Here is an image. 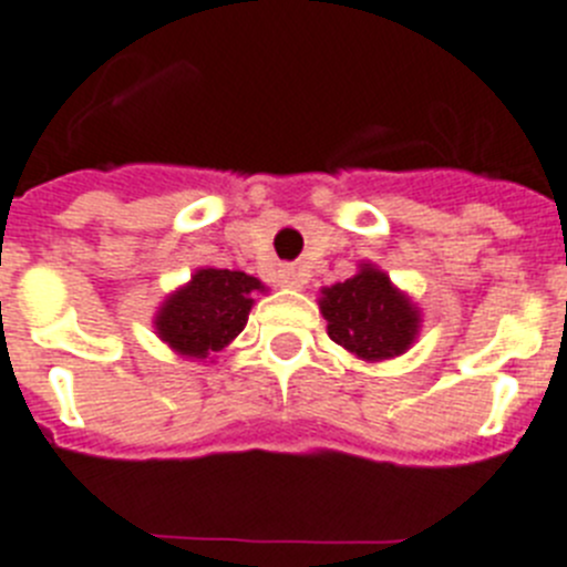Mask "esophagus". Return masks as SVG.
Masks as SVG:
<instances>
[{"label": "esophagus", "mask_w": 567, "mask_h": 567, "mask_svg": "<svg viewBox=\"0 0 567 567\" xmlns=\"http://www.w3.org/2000/svg\"><path fill=\"white\" fill-rule=\"evenodd\" d=\"M279 282H282L285 288H302V285H306V274L297 268H282L279 270Z\"/></svg>", "instance_id": "esophagus-1"}]
</instances>
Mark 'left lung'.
I'll list each match as a JSON object with an SVG mask.
<instances>
[{"mask_svg": "<svg viewBox=\"0 0 567 567\" xmlns=\"http://www.w3.org/2000/svg\"><path fill=\"white\" fill-rule=\"evenodd\" d=\"M320 311L328 337L369 363L403 354L421 328V311L412 299L374 265H360L351 279L322 288Z\"/></svg>", "mask_w": 567, "mask_h": 567, "instance_id": "left-lung-1", "label": "left lung"}]
</instances>
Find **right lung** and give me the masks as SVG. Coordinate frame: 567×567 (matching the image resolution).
I'll return each instance as SVG.
<instances>
[{
  "label": "right lung",
  "instance_id": "add662e5",
  "mask_svg": "<svg viewBox=\"0 0 567 567\" xmlns=\"http://www.w3.org/2000/svg\"><path fill=\"white\" fill-rule=\"evenodd\" d=\"M261 291L265 285L245 270H195L193 279L158 308L155 334L178 354L207 360L241 334L254 297Z\"/></svg>",
  "mask_w": 567,
  "mask_h": 567
}]
</instances>
